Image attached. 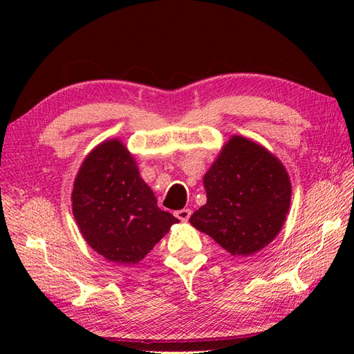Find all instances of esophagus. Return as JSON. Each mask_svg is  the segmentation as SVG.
<instances>
[{
    "label": "esophagus",
    "instance_id": "obj_1",
    "mask_svg": "<svg viewBox=\"0 0 354 354\" xmlns=\"http://www.w3.org/2000/svg\"><path fill=\"white\" fill-rule=\"evenodd\" d=\"M175 216L178 217L179 221L181 222H187L190 219V216H192V209L190 208H183V209H178V212L175 213Z\"/></svg>",
    "mask_w": 354,
    "mask_h": 354
}]
</instances>
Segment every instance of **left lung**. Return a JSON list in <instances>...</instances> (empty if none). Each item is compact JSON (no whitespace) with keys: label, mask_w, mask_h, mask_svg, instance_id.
<instances>
[{"label":"left lung","mask_w":354,"mask_h":354,"mask_svg":"<svg viewBox=\"0 0 354 354\" xmlns=\"http://www.w3.org/2000/svg\"><path fill=\"white\" fill-rule=\"evenodd\" d=\"M207 204L190 217L232 255L263 250L283 228L292 187L284 165L248 138L234 135L204 176Z\"/></svg>","instance_id":"1"}]
</instances>
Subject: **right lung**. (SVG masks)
Wrapping results in <instances>:
<instances>
[{
	"label": "right lung",
	"instance_id": "right-lung-1",
	"mask_svg": "<svg viewBox=\"0 0 354 354\" xmlns=\"http://www.w3.org/2000/svg\"><path fill=\"white\" fill-rule=\"evenodd\" d=\"M71 201L86 243L118 265L141 261L179 222L158 207L153 192L120 140L100 142L85 158Z\"/></svg>",
	"mask_w": 354,
	"mask_h": 354
}]
</instances>
